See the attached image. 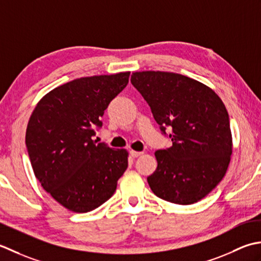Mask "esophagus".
I'll return each instance as SVG.
<instances>
[{"label":"esophagus","mask_w":261,"mask_h":261,"mask_svg":"<svg viewBox=\"0 0 261 261\" xmlns=\"http://www.w3.org/2000/svg\"><path fill=\"white\" fill-rule=\"evenodd\" d=\"M129 154H130V156L132 158H137V156H140V155H142L143 154V152H137V151H129Z\"/></svg>","instance_id":"obj_1"}]
</instances>
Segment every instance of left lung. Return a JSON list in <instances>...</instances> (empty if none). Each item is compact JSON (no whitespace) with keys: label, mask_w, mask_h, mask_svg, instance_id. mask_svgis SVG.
I'll list each match as a JSON object with an SVG mask.
<instances>
[{"label":"left lung","mask_w":261,"mask_h":261,"mask_svg":"<svg viewBox=\"0 0 261 261\" xmlns=\"http://www.w3.org/2000/svg\"><path fill=\"white\" fill-rule=\"evenodd\" d=\"M130 82L172 141L171 147L155 152L158 168L147 177L152 191L173 204L197 203L220 184L231 160L224 103L211 88L181 74L135 72Z\"/></svg>","instance_id":"1"}]
</instances>
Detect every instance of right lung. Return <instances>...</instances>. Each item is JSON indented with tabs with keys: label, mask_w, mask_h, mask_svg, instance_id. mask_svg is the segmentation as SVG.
Segmentation results:
<instances>
[{
	"label": "right lung",
	"mask_w": 261,
	"mask_h": 261,
	"mask_svg": "<svg viewBox=\"0 0 261 261\" xmlns=\"http://www.w3.org/2000/svg\"><path fill=\"white\" fill-rule=\"evenodd\" d=\"M130 72L73 80L37 103L25 132L31 167L42 188L75 213L93 211L114 195L128 152L93 140L110 101Z\"/></svg>",
	"instance_id": "add662e5"
}]
</instances>
